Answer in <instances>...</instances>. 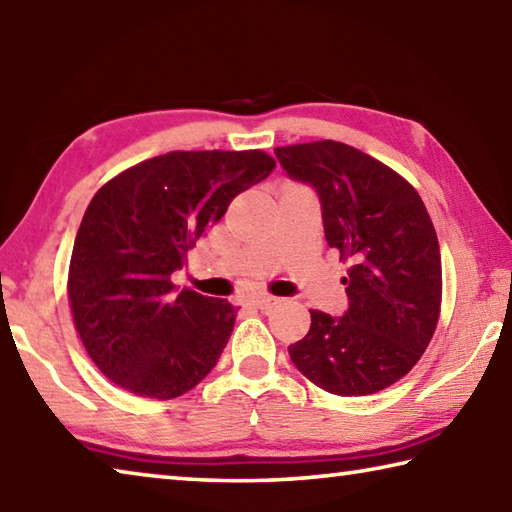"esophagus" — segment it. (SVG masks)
Listing matches in <instances>:
<instances>
[{"mask_svg": "<svg viewBox=\"0 0 512 512\" xmlns=\"http://www.w3.org/2000/svg\"><path fill=\"white\" fill-rule=\"evenodd\" d=\"M254 303H256L258 310L267 312V310H272L274 306H279L281 299L279 297H272V294H261V297H258Z\"/></svg>", "mask_w": 512, "mask_h": 512, "instance_id": "esophagus-1", "label": "esophagus"}]
</instances>
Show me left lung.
Returning a JSON list of instances; mask_svg holds the SVG:
<instances>
[{
  "instance_id": "8db88e82",
  "label": "left lung",
  "mask_w": 512,
  "mask_h": 512,
  "mask_svg": "<svg viewBox=\"0 0 512 512\" xmlns=\"http://www.w3.org/2000/svg\"><path fill=\"white\" fill-rule=\"evenodd\" d=\"M290 179L321 202L326 242L351 258L342 317L310 310L292 364L335 396H369L407 375L441 312V249L416 188L382 161L339 141L276 148Z\"/></svg>"
}]
</instances>
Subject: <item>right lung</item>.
I'll use <instances>...</instances> for the list:
<instances>
[{
  "instance_id": "right-lung-1",
  "label": "right lung",
  "mask_w": 512,
  "mask_h": 512,
  "mask_svg": "<svg viewBox=\"0 0 512 512\" xmlns=\"http://www.w3.org/2000/svg\"><path fill=\"white\" fill-rule=\"evenodd\" d=\"M261 150L168 152L98 191L69 265L74 324L89 357L116 387L170 400L218 364L236 321L227 299L170 283L186 251L233 197L272 173Z\"/></svg>"
}]
</instances>
